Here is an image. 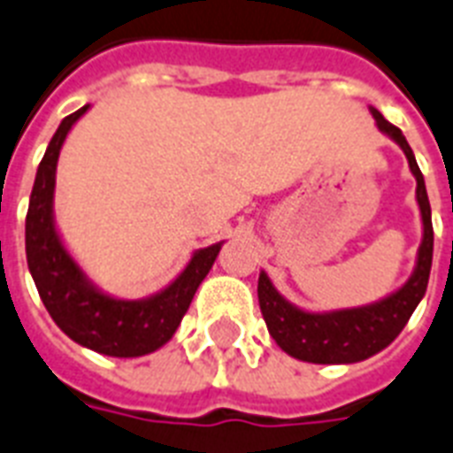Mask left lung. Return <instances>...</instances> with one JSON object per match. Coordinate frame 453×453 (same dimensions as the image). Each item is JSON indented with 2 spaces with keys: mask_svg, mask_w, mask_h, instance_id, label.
Masks as SVG:
<instances>
[{
  "mask_svg": "<svg viewBox=\"0 0 453 453\" xmlns=\"http://www.w3.org/2000/svg\"><path fill=\"white\" fill-rule=\"evenodd\" d=\"M376 119L380 134L400 145L407 157L409 169L416 178V202L421 209L423 237L418 254H416L414 273L393 294L366 303L359 308L326 310L312 312L294 305L275 289V284L265 270L258 275V303H261L263 319L268 324L270 336L287 355L312 362V365H352L362 362L380 352L400 336L407 326L409 317L414 315L416 305L421 303L428 289L430 265H433V216H430L426 180L416 164L414 150L409 148L407 138L397 127L388 122L376 108H369Z\"/></svg>",
  "mask_w": 453,
  "mask_h": 453,
  "instance_id": "left-lung-1",
  "label": "left lung"
}]
</instances>
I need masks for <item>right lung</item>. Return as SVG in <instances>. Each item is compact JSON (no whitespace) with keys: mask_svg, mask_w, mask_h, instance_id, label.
I'll return each mask as SVG.
<instances>
[{"mask_svg":"<svg viewBox=\"0 0 453 453\" xmlns=\"http://www.w3.org/2000/svg\"><path fill=\"white\" fill-rule=\"evenodd\" d=\"M88 105L67 115L39 162L25 219V254L44 308L74 343L108 357H143L169 343L209 275L223 242L197 249L183 273L145 298H117L103 291L67 251L53 219L60 148Z\"/></svg>","mask_w":453,"mask_h":453,"instance_id":"obj_1","label":"right lung"}]
</instances>
